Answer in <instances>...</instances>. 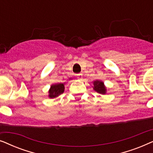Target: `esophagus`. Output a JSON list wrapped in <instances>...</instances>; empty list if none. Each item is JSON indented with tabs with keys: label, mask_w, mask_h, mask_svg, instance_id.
Returning <instances> with one entry per match:
<instances>
[{
	"label": "esophagus",
	"mask_w": 153,
	"mask_h": 153,
	"mask_svg": "<svg viewBox=\"0 0 153 153\" xmlns=\"http://www.w3.org/2000/svg\"><path fill=\"white\" fill-rule=\"evenodd\" d=\"M76 76H77V79H82V77H83V74H81V73H80V74H77Z\"/></svg>",
	"instance_id": "1"
}]
</instances>
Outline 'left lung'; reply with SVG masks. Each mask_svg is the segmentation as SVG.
<instances>
[{
  "label": "left lung",
  "mask_w": 153,
  "mask_h": 153,
  "mask_svg": "<svg viewBox=\"0 0 153 153\" xmlns=\"http://www.w3.org/2000/svg\"><path fill=\"white\" fill-rule=\"evenodd\" d=\"M94 87L93 88L96 92L100 94H105L106 93V88L104 85V83L102 81H95L93 83Z\"/></svg>",
  "instance_id": "1"
}]
</instances>
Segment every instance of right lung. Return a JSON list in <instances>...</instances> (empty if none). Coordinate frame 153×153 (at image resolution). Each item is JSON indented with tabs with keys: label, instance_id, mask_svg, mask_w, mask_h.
<instances>
[{
	"label": "right lung",
	"instance_id": "1",
	"mask_svg": "<svg viewBox=\"0 0 153 153\" xmlns=\"http://www.w3.org/2000/svg\"><path fill=\"white\" fill-rule=\"evenodd\" d=\"M64 84L63 83H57V84L52 85L50 88L49 93V97L50 98H55L64 92Z\"/></svg>",
	"mask_w": 153,
	"mask_h": 153
}]
</instances>
